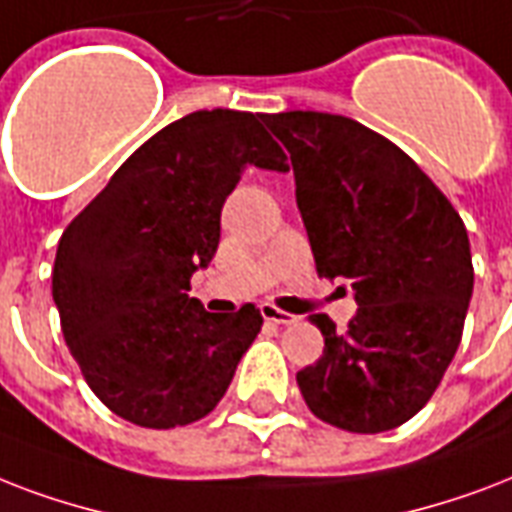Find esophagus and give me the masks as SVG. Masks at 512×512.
<instances>
[{
	"instance_id": "esophagus-1",
	"label": "esophagus",
	"mask_w": 512,
	"mask_h": 512,
	"mask_svg": "<svg viewBox=\"0 0 512 512\" xmlns=\"http://www.w3.org/2000/svg\"><path fill=\"white\" fill-rule=\"evenodd\" d=\"M261 318L267 320V323H275V326H291V323H296V318L293 315H288V312L277 310L275 304H261Z\"/></svg>"
}]
</instances>
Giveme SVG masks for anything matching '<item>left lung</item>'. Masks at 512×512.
Returning <instances> with one entry per match:
<instances>
[{
    "mask_svg": "<svg viewBox=\"0 0 512 512\" xmlns=\"http://www.w3.org/2000/svg\"><path fill=\"white\" fill-rule=\"evenodd\" d=\"M288 149L296 205L320 277L350 280L358 304L344 334L326 315L318 363L296 374L315 417L384 433L425 406L459 347L473 296L467 229L406 152L326 112L264 117Z\"/></svg>",
    "mask_w": 512,
    "mask_h": 512,
    "instance_id": "obj_1",
    "label": "left lung"
}]
</instances>
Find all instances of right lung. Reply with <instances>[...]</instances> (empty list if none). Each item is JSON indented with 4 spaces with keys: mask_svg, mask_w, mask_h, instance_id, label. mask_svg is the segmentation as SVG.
<instances>
[{
    "mask_svg": "<svg viewBox=\"0 0 512 512\" xmlns=\"http://www.w3.org/2000/svg\"><path fill=\"white\" fill-rule=\"evenodd\" d=\"M267 114L192 112L141 144L63 232L53 301L90 390L133 425L211 414L261 331L253 304L216 315L189 280L216 256L245 168L285 173Z\"/></svg>",
    "mask_w": 512,
    "mask_h": 512,
    "instance_id": "right-lung-1",
    "label": "right lung"
}]
</instances>
